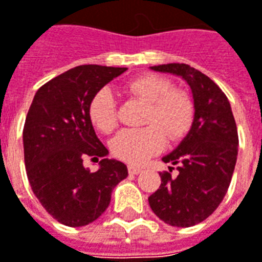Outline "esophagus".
<instances>
[{
  "label": "esophagus",
  "instance_id": "34e87169",
  "mask_svg": "<svg viewBox=\"0 0 262 262\" xmlns=\"http://www.w3.org/2000/svg\"><path fill=\"white\" fill-rule=\"evenodd\" d=\"M127 170H129L130 175H139V173L142 172V169L138 168V166H133V165H129V166H127Z\"/></svg>",
  "mask_w": 262,
  "mask_h": 262
}]
</instances>
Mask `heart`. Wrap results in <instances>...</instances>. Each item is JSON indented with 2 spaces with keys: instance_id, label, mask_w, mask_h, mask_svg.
<instances>
[{
  "instance_id": "heart-1",
  "label": "heart",
  "mask_w": 262,
  "mask_h": 262,
  "mask_svg": "<svg viewBox=\"0 0 262 262\" xmlns=\"http://www.w3.org/2000/svg\"><path fill=\"white\" fill-rule=\"evenodd\" d=\"M123 89L126 93L149 103L145 122L156 124L117 133L110 145L112 154L117 159L130 165H140L163 149L166 143L165 131L170 139H179L189 130L193 119L192 101L182 92L172 90L169 80L145 74L127 81ZM89 119L103 133H110L116 127V103L108 89L99 90L90 100Z\"/></svg>"
}]
</instances>
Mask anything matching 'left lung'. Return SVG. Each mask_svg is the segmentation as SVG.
I'll return each mask as SVG.
<instances>
[{"instance_id":"8db88e82","label":"left lung","mask_w":262,"mask_h":262,"mask_svg":"<svg viewBox=\"0 0 262 262\" xmlns=\"http://www.w3.org/2000/svg\"><path fill=\"white\" fill-rule=\"evenodd\" d=\"M182 77L191 87L193 122L175 150L162 158L176 165L178 175L162 172L159 189L149 196L152 211L172 227L205 221L228 191L238 155V132L227 96L204 73L188 64L150 67Z\"/></svg>"}]
</instances>
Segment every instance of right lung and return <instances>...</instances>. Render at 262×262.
Masks as SVG:
<instances>
[{"label":"right lung","mask_w":262,"mask_h":262,"mask_svg":"<svg viewBox=\"0 0 262 262\" xmlns=\"http://www.w3.org/2000/svg\"><path fill=\"white\" fill-rule=\"evenodd\" d=\"M127 70L84 64L41 86L34 96L23 130L24 162L34 195L46 211L67 227H84L107 209L112 191L127 176V168L107 159L108 150L89 119L93 96ZM84 156L101 168L90 172Z\"/></svg>","instance_id":"right-lung-1"}]
</instances>
